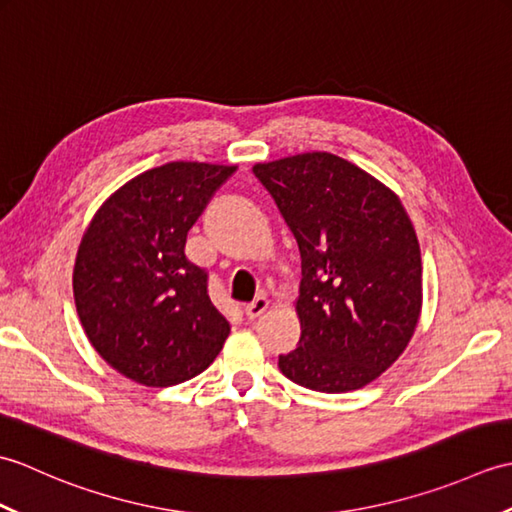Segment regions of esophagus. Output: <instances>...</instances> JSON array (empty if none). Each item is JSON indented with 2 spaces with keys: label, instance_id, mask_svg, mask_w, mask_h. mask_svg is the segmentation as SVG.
<instances>
[{
  "label": "esophagus",
  "instance_id": "1",
  "mask_svg": "<svg viewBox=\"0 0 512 512\" xmlns=\"http://www.w3.org/2000/svg\"><path fill=\"white\" fill-rule=\"evenodd\" d=\"M268 310V299L266 297H255L253 301L250 303H246L244 306V312H246V317L248 319H257V317H262V314Z\"/></svg>",
  "mask_w": 512,
  "mask_h": 512
}]
</instances>
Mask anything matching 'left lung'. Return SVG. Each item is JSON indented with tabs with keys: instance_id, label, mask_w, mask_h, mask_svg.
Masks as SVG:
<instances>
[{
	"instance_id": "left-lung-1",
	"label": "left lung",
	"mask_w": 512,
	"mask_h": 512,
	"mask_svg": "<svg viewBox=\"0 0 512 512\" xmlns=\"http://www.w3.org/2000/svg\"><path fill=\"white\" fill-rule=\"evenodd\" d=\"M301 253L297 350L281 374L325 394L361 389L405 352L422 308L413 224L383 182L325 151L255 165Z\"/></svg>"
}]
</instances>
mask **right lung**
Segmentation results:
<instances>
[{"label":"right lung","mask_w":512,"mask_h":512,"mask_svg":"<svg viewBox=\"0 0 512 512\" xmlns=\"http://www.w3.org/2000/svg\"><path fill=\"white\" fill-rule=\"evenodd\" d=\"M235 167L167 162L140 173L96 211L76 253V312L94 350L147 387L198 376L231 325L209 273L184 255L187 233Z\"/></svg>","instance_id":"add662e5"}]
</instances>
